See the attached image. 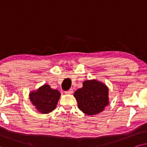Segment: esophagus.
<instances>
[{"instance_id":"esophagus-1","label":"esophagus","mask_w":147,"mask_h":147,"mask_svg":"<svg viewBox=\"0 0 147 147\" xmlns=\"http://www.w3.org/2000/svg\"><path fill=\"white\" fill-rule=\"evenodd\" d=\"M72 93H73V90H72V89H70L68 90V91H65L66 94H72Z\"/></svg>"}]
</instances>
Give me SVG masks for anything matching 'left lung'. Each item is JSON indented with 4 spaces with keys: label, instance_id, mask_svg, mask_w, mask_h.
Listing matches in <instances>:
<instances>
[{
    "label": "left lung",
    "instance_id": "8db88e82",
    "mask_svg": "<svg viewBox=\"0 0 147 147\" xmlns=\"http://www.w3.org/2000/svg\"><path fill=\"white\" fill-rule=\"evenodd\" d=\"M108 94V88L103 83L97 80H87L83 83V87L75 92L74 96L80 110L92 116L104 110L109 104Z\"/></svg>",
    "mask_w": 147,
    "mask_h": 147
}]
</instances>
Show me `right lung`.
Here are the masks:
<instances>
[{"label":"right lung","mask_w":147,"mask_h":147,"mask_svg":"<svg viewBox=\"0 0 147 147\" xmlns=\"http://www.w3.org/2000/svg\"><path fill=\"white\" fill-rule=\"evenodd\" d=\"M57 89H52L48 85H44L38 90L29 93V99L37 110L42 113H48L57 105L60 97Z\"/></svg>","instance_id":"1"}]
</instances>
